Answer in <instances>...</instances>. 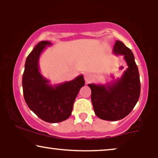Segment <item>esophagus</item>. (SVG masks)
Wrapping results in <instances>:
<instances>
[{
	"mask_svg": "<svg viewBox=\"0 0 158 158\" xmlns=\"http://www.w3.org/2000/svg\"><path fill=\"white\" fill-rule=\"evenodd\" d=\"M84 79H85L86 83H88V82H90L93 79V77H92L91 75L88 74V73H87V74L84 75Z\"/></svg>",
	"mask_w": 158,
	"mask_h": 158,
	"instance_id": "1",
	"label": "esophagus"
}]
</instances>
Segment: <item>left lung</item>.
<instances>
[{
  "label": "left lung",
  "instance_id": "8db88e82",
  "mask_svg": "<svg viewBox=\"0 0 158 158\" xmlns=\"http://www.w3.org/2000/svg\"><path fill=\"white\" fill-rule=\"evenodd\" d=\"M113 52L124 56L128 66L122 77L105 85L88 84L95 114L106 121H118L128 115L139 100L141 88L139 70L131 49L117 40Z\"/></svg>",
  "mask_w": 158,
  "mask_h": 158
}]
</instances>
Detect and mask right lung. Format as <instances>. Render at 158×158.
I'll return each instance as SVG.
<instances>
[{"label":"right lung","mask_w":158,"mask_h":158,"mask_svg":"<svg viewBox=\"0 0 158 158\" xmlns=\"http://www.w3.org/2000/svg\"><path fill=\"white\" fill-rule=\"evenodd\" d=\"M52 44L42 41L28 55L22 77L23 97L30 109L38 117L49 123L61 122L72 114L73 103L79 90L85 85L83 75L70 81L51 85L40 71L39 61L47 46Z\"/></svg>","instance_id":"right-lung-1"}]
</instances>
